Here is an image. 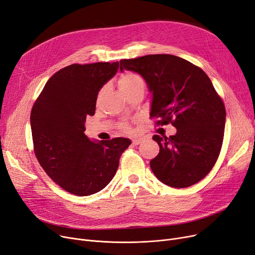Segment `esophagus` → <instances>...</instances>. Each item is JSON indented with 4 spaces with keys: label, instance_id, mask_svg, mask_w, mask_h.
<instances>
[{
    "label": "esophagus",
    "instance_id": "1",
    "mask_svg": "<svg viewBox=\"0 0 255 255\" xmlns=\"http://www.w3.org/2000/svg\"><path fill=\"white\" fill-rule=\"evenodd\" d=\"M142 140H143V139H142L141 137L133 138V139H132V143H133V145H139V143H140Z\"/></svg>",
    "mask_w": 255,
    "mask_h": 255
}]
</instances>
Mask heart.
Wrapping results in <instances>:
<instances>
[{
	"instance_id": "obj_1",
	"label": "heart",
	"mask_w": 255,
	"mask_h": 255,
	"mask_svg": "<svg viewBox=\"0 0 255 255\" xmlns=\"http://www.w3.org/2000/svg\"><path fill=\"white\" fill-rule=\"evenodd\" d=\"M119 87L122 93L136 90V88H143L145 90V82L142 78L134 73H127L123 75L119 80Z\"/></svg>"
}]
</instances>
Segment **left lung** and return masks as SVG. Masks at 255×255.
I'll return each instance as SVG.
<instances>
[{"label": "left lung", "instance_id": "1", "mask_svg": "<svg viewBox=\"0 0 255 255\" xmlns=\"http://www.w3.org/2000/svg\"><path fill=\"white\" fill-rule=\"evenodd\" d=\"M121 72L145 79L152 94L150 116L177 129L170 137L154 135L159 153L150 161L157 178L172 187L203 179L215 165L224 136L226 110L208 76L174 55H146L120 61Z\"/></svg>", "mask_w": 255, "mask_h": 255}]
</instances>
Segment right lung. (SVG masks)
<instances>
[{
  "label": "right lung",
  "mask_w": 255,
  "mask_h": 255,
  "mask_svg": "<svg viewBox=\"0 0 255 255\" xmlns=\"http://www.w3.org/2000/svg\"><path fill=\"white\" fill-rule=\"evenodd\" d=\"M120 63L71 64L55 73L31 110L34 153L41 168L63 190L77 196L100 192L117 173L129 138L92 140L85 120L94 116L99 92Z\"/></svg>",
  "instance_id": "add662e5"
}]
</instances>
